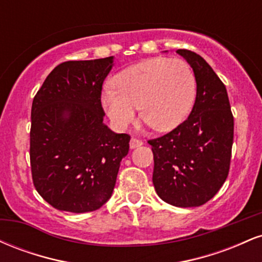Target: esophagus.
<instances>
[{
	"label": "esophagus",
	"instance_id": "esophagus-1",
	"mask_svg": "<svg viewBox=\"0 0 262 262\" xmlns=\"http://www.w3.org/2000/svg\"><path fill=\"white\" fill-rule=\"evenodd\" d=\"M141 145H143V141L140 139H137V138H132L130 141H129V146H130V149H135Z\"/></svg>",
	"mask_w": 262,
	"mask_h": 262
}]
</instances>
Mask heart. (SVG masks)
<instances>
[{"mask_svg": "<svg viewBox=\"0 0 262 262\" xmlns=\"http://www.w3.org/2000/svg\"><path fill=\"white\" fill-rule=\"evenodd\" d=\"M104 87L101 104L118 130L140 117L155 130H171L186 118L194 98V77L179 59H146L121 71Z\"/></svg>", "mask_w": 262, "mask_h": 262, "instance_id": "heart-1", "label": "heart"}]
</instances>
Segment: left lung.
<instances>
[{"instance_id": "obj_1", "label": "left lung", "mask_w": 262, "mask_h": 262, "mask_svg": "<svg viewBox=\"0 0 262 262\" xmlns=\"http://www.w3.org/2000/svg\"><path fill=\"white\" fill-rule=\"evenodd\" d=\"M176 53L193 70L196 101L185 122L149 144L158 196L175 207L189 208L208 202L227 180L234 118L227 89L208 62L189 50Z\"/></svg>"}]
</instances>
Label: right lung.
Segmentation results:
<instances>
[{
    "instance_id": "add662e5",
    "label": "right lung",
    "mask_w": 262,
    "mask_h": 262,
    "mask_svg": "<svg viewBox=\"0 0 262 262\" xmlns=\"http://www.w3.org/2000/svg\"><path fill=\"white\" fill-rule=\"evenodd\" d=\"M114 56L56 66L32 104L31 166L34 187L50 206L70 213L101 208L116 186L128 134L103 123V81Z\"/></svg>"
}]
</instances>
